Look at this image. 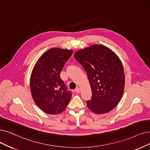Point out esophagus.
<instances>
[{
    "instance_id": "34e87169",
    "label": "esophagus",
    "mask_w": 150,
    "mask_h": 150,
    "mask_svg": "<svg viewBox=\"0 0 150 150\" xmlns=\"http://www.w3.org/2000/svg\"><path fill=\"white\" fill-rule=\"evenodd\" d=\"M75 91L76 93H80V91H81V90H80V88L79 87H77V88H76V89L75 90Z\"/></svg>"
}]
</instances>
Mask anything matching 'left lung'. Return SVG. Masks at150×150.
Masks as SVG:
<instances>
[{"label":"left lung","mask_w":150,"mask_h":150,"mask_svg":"<svg viewBox=\"0 0 150 150\" xmlns=\"http://www.w3.org/2000/svg\"><path fill=\"white\" fill-rule=\"evenodd\" d=\"M74 57L85 70L91 88L88 108L96 114L110 111L124 90L125 75L120 60L110 49L99 44L77 51Z\"/></svg>","instance_id":"8db88e82"}]
</instances>
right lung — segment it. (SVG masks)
I'll use <instances>...</instances> for the list:
<instances>
[{
	"label": "right lung",
	"mask_w": 150,
	"mask_h": 150,
	"mask_svg": "<svg viewBox=\"0 0 150 150\" xmlns=\"http://www.w3.org/2000/svg\"><path fill=\"white\" fill-rule=\"evenodd\" d=\"M73 51L60 48L48 50L39 59L33 69L30 88L37 106L49 114H57L65 109L72 93L60 79V71Z\"/></svg>",
	"instance_id": "1"
}]
</instances>
